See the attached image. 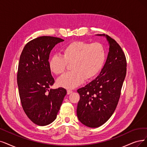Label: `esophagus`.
Wrapping results in <instances>:
<instances>
[{
    "label": "esophagus",
    "instance_id": "34e87169",
    "mask_svg": "<svg viewBox=\"0 0 147 147\" xmlns=\"http://www.w3.org/2000/svg\"><path fill=\"white\" fill-rule=\"evenodd\" d=\"M72 92H73V91H72V90H67V95H69V94L72 93Z\"/></svg>",
    "mask_w": 147,
    "mask_h": 147
}]
</instances>
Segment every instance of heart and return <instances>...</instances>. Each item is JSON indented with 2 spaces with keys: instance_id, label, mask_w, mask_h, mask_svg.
<instances>
[{
  "instance_id": "1",
  "label": "heart",
  "mask_w": 147,
  "mask_h": 147,
  "mask_svg": "<svg viewBox=\"0 0 147 147\" xmlns=\"http://www.w3.org/2000/svg\"><path fill=\"white\" fill-rule=\"evenodd\" d=\"M105 59V52L102 45L75 41L61 51V55H54L49 62L51 71L62 75L67 64H71V72L66 74L57 80V84L67 89H73L83 83L84 80L95 77L102 68Z\"/></svg>"
}]
</instances>
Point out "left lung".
I'll list each match as a JSON object with an SVG mask.
<instances>
[{
	"mask_svg": "<svg viewBox=\"0 0 147 147\" xmlns=\"http://www.w3.org/2000/svg\"><path fill=\"white\" fill-rule=\"evenodd\" d=\"M109 51L106 61L98 77L85 87L78 89L80 99L77 113L84 125L96 128L104 124L114 113L126 76L125 54L116 41L107 35Z\"/></svg>",
	"mask_w": 147,
	"mask_h": 147,
	"instance_id": "left-lung-1",
	"label": "left lung"
}]
</instances>
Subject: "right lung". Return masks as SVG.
<instances>
[{"mask_svg":"<svg viewBox=\"0 0 147 147\" xmlns=\"http://www.w3.org/2000/svg\"><path fill=\"white\" fill-rule=\"evenodd\" d=\"M64 40L42 36L29 42L20 57L17 85L25 113L34 124L45 126L53 122L67 91L50 89L54 83L49 66L51 51Z\"/></svg>","mask_w":147,"mask_h":147,"instance_id":"right-lung-1","label":"right lung"}]
</instances>
